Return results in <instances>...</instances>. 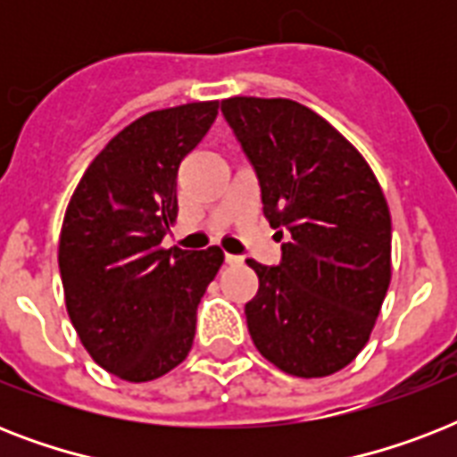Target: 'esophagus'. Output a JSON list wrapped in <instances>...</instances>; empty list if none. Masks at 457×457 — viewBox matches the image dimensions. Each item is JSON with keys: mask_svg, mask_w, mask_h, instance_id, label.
Returning <instances> with one entry per match:
<instances>
[{"mask_svg": "<svg viewBox=\"0 0 457 457\" xmlns=\"http://www.w3.org/2000/svg\"><path fill=\"white\" fill-rule=\"evenodd\" d=\"M225 263L239 265V263H242V256H235V253H225Z\"/></svg>", "mask_w": 457, "mask_h": 457, "instance_id": "1", "label": "esophagus"}]
</instances>
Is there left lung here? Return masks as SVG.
Wrapping results in <instances>:
<instances>
[{
	"mask_svg": "<svg viewBox=\"0 0 457 457\" xmlns=\"http://www.w3.org/2000/svg\"><path fill=\"white\" fill-rule=\"evenodd\" d=\"M222 116L261 182L282 263L256 261L246 325L258 353L287 375L327 377L368 344L391 282V215L362 154L292 99L229 96Z\"/></svg>",
	"mask_w": 457,
	"mask_h": 457,
	"instance_id": "1",
	"label": "left lung"
}]
</instances>
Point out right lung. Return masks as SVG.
Returning a JSON list of instances; mask_svg holds the SVG:
<instances>
[{
    "mask_svg": "<svg viewBox=\"0 0 457 457\" xmlns=\"http://www.w3.org/2000/svg\"><path fill=\"white\" fill-rule=\"evenodd\" d=\"M218 116V102L152 111L118 132L68 201L59 270L68 318L92 361L125 382H152L192 351L196 308L222 251L163 249L178 218V170Z\"/></svg>",
    "mask_w": 457,
    "mask_h": 457,
    "instance_id": "right-lung-1",
    "label": "right lung"
}]
</instances>
